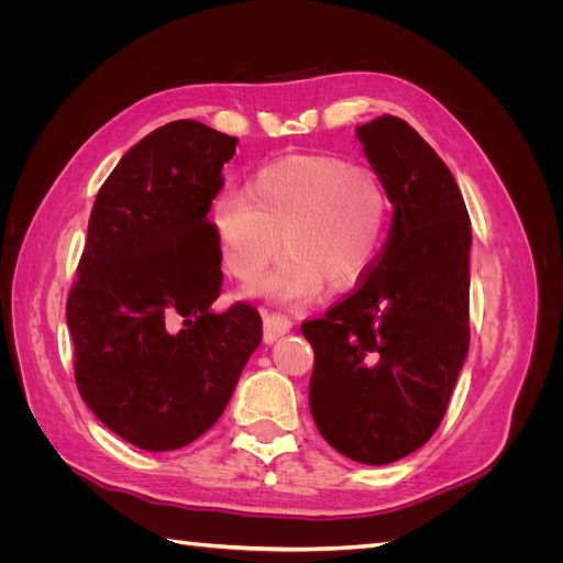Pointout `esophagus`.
<instances>
[{
	"label": "esophagus",
	"mask_w": 563,
	"mask_h": 563,
	"mask_svg": "<svg viewBox=\"0 0 563 563\" xmlns=\"http://www.w3.org/2000/svg\"><path fill=\"white\" fill-rule=\"evenodd\" d=\"M294 321L288 319L286 314H279V312H265L263 314V340L265 343H275V340L284 333L291 331Z\"/></svg>",
	"instance_id": "obj_1"
}]
</instances>
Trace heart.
<instances>
[{
    "label": "heart",
    "instance_id": "heart-1",
    "mask_svg": "<svg viewBox=\"0 0 563 563\" xmlns=\"http://www.w3.org/2000/svg\"><path fill=\"white\" fill-rule=\"evenodd\" d=\"M209 220L220 263L242 282L261 277L286 249L251 294L308 302L327 279L350 288L366 277L385 240L387 192L364 164L294 155L258 168L244 192H220Z\"/></svg>",
    "mask_w": 563,
    "mask_h": 563
}]
</instances>
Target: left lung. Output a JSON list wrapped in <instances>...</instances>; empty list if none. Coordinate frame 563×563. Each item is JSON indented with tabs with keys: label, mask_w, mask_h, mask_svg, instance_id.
<instances>
[{
	"label": "left lung",
	"mask_w": 563,
	"mask_h": 563,
	"mask_svg": "<svg viewBox=\"0 0 563 563\" xmlns=\"http://www.w3.org/2000/svg\"><path fill=\"white\" fill-rule=\"evenodd\" d=\"M356 139L395 207L387 242L360 288L300 331L317 430L387 465L437 432L467 356L472 228L449 166L404 119L383 114Z\"/></svg>",
	"instance_id": "1"
}]
</instances>
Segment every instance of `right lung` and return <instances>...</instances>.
Listing matches in <instances>:
<instances>
[{"label":"right lung","instance_id":"1","mask_svg":"<svg viewBox=\"0 0 563 563\" xmlns=\"http://www.w3.org/2000/svg\"><path fill=\"white\" fill-rule=\"evenodd\" d=\"M234 147L195 119L159 126L119 159L89 218L67 296L75 380L93 416L143 451L207 432L263 340L251 305L211 310L223 272L209 211Z\"/></svg>","mask_w":563,"mask_h":563}]
</instances>
